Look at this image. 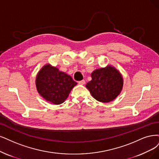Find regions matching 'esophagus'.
<instances>
[{"mask_svg": "<svg viewBox=\"0 0 159 159\" xmlns=\"http://www.w3.org/2000/svg\"><path fill=\"white\" fill-rule=\"evenodd\" d=\"M79 84H80V85H84L85 84V80H80V81H79Z\"/></svg>", "mask_w": 159, "mask_h": 159, "instance_id": "obj_1", "label": "esophagus"}]
</instances>
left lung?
Segmentation results:
<instances>
[{"mask_svg":"<svg viewBox=\"0 0 159 159\" xmlns=\"http://www.w3.org/2000/svg\"><path fill=\"white\" fill-rule=\"evenodd\" d=\"M91 77L92 80L86 84V87L98 102L108 103L113 101L122 90V76L111 65L94 70L91 73Z\"/></svg>","mask_w":159,"mask_h":159,"instance_id":"left-lung-1","label":"left lung"}]
</instances>
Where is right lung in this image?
<instances>
[{"mask_svg":"<svg viewBox=\"0 0 159 159\" xmlns=\"http://www.w3.org/2000/svg\"><path fill=\"white\" fill-rule=\"evenodd\" d=\"M37 90L47 102L60 105L68 98L70 92L77 84L72 77L56 67L46 64L36 76Z\"/></svg>","mask_w":159,"mask_h":159,"instance_id":"1","label":"right lung"}]
</instances>
